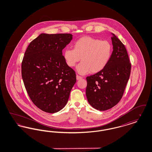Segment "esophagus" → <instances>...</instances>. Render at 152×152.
I'll return each instance as SVG.
<instances>
[{
	"label": "esophagus",
	"instance_id": "1",
	"mask_svg": "<svg viewBox=\"0 0 152 152\" xmlns=\"http://www.w3.org/2000/svg\"><path fill=\"white\" fill-rule=\"evenodd\" d=\"M83 77H81V76H79V75H76V79L77 80H80Z\"/></svg>",
	"mask_w": 152,
	"mask_h": 152
}]
</instances>
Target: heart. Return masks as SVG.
<instances>
[{
    "label": "heart",
    "instance_id": "heart-1",
    "mask_svg": "<svg viewBox=\"0 0 152 152\" xmlns=\"http://www.w3.org/2000/svg\"><path fill=\"white\" fill-rule=\"evenodd\" d=\"M113 47L107 40L89 36H84L77 40L73 45V49L67 48L64 52V58L71 67L77 66V71L81 75L99 72L103 70L112 57Z\"/></svg>",
    "mask_w": 152,
    "mask_h": 152
}]
</instances>
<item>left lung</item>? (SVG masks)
Instances as JSON below:
<instances>
[{
	"mask_svg": "<svg viewBox=\"0 0 152 152\" xmlns=\"http://www.w3.org/2000/svg\"><path fill=\"white\" fill-rule=\"evenodd\" d=\"M112 35L113 52L108 64L100 72L87 77L88 101L101 111L112 108L120 101L131 70L125 45L115 34Z\"/></svg>",
	"mask_w": 152,
	"mask_h": 152,
	"instance_id": "left-lung-1",
	"label": "left lung"
}]
</instances>
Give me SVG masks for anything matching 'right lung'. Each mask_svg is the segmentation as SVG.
<instances>
[{
	"label": "right lung",
	"instance_id": "1",
	"mask_svg": "<svg viewBox=\"0 0 152 152\" xmlns=\"http://www.w3.org/2000/svg\"><path fill=\"white\" fill-rule=\"evenodd\" d=\"M72 39L70 34H41L25 52L22 79L31 100L44 112L54 113L63 108L76 81L62 53Z\"/></svg>",
	"mask_w": 152,
	"mask_h": 152
}]
</instances>
